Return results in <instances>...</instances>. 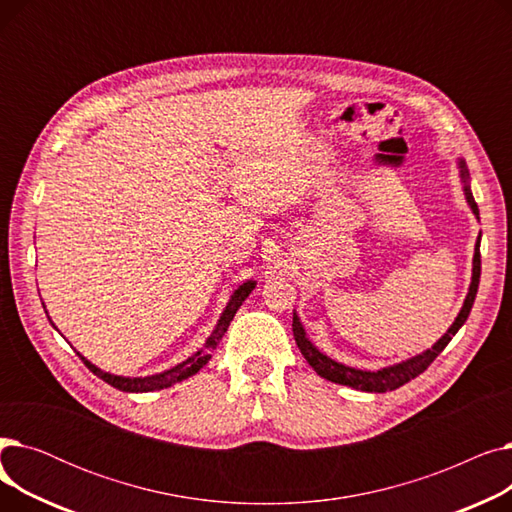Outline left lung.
Instances as JSON below:
<instances>
[{"label":"left lung","instance_id":"1","mask_svg":"<svg viewBox=\"0 0 512 512\" xmlns=\"http://www.w3.org/2000/svg\"><path fill=\"white\" fill-rule=\"evenodd\" d=\"M461 178L465 182V197L467 203L471 205L473 213L479 218V209L477 203L471 195V186H469V172L465 168V164L461 161ZM479 240L481 234L475 242V255H473V278H471V286H469V294L465 299V305L459 313V317L454 319V324L450 326V330L432 346L427 348L425 353L409 359V361H402L398 365L386 367L382 371H361V369H353V367H346L342 363L332 361L330 357H326L324 353H319L317 348L309 342V338L305 336V330L301 326V321L297 317V313L292 315V332H294V340H297V346L301 348L303 357L307 359V363L317 371V375L321 378H326L334 384H342V386H351L355 390H363V392H388V390H396L400 386H405L407 382L415 380L419 373H423L429 365L434 363V359L444 351L446 344L452 340V336L461 330V326L467 321L473 301H475V294H477V286H479V276H481V253H479Z\"/></svg>","mask_w":512,"mask_h":512}]
</instances>
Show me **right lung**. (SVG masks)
Here are the masks:
<instances>
[{"label": "right lung", "mask_w": 512, "mask_h": 512, "mask_svg": "<svg viewBox=\"0 0 512 512\" xmlns=\"http://www.w3.org/2000/svg\"><path fill=\"white\" fill-rule=\"evenodd\" d=\"M255 288V282H245L242 286H238V290L232 294V299L226 307V311L222 313L218 326H215L213 334L207 338L205 346L201 348V351H197L193 357H188L186 361H182L180 365L168 369V371H161V373H155V375H149V378H122V375H112V373H105L101 371L99 367H95L91 361H87L83 355H78L80 359H83V363L97 375V378H101L103 382H107L110 386L122 390V392H151V390H164V388H170L186 378H191V375H195L203 365L209 363L211 359V353L218 348L222 336L226 334L230 321L234 317V313L238 311V307L245 303V299L251 294V290Z\"/></svg>", "instance_id": "add662e5"}]
</instances>
